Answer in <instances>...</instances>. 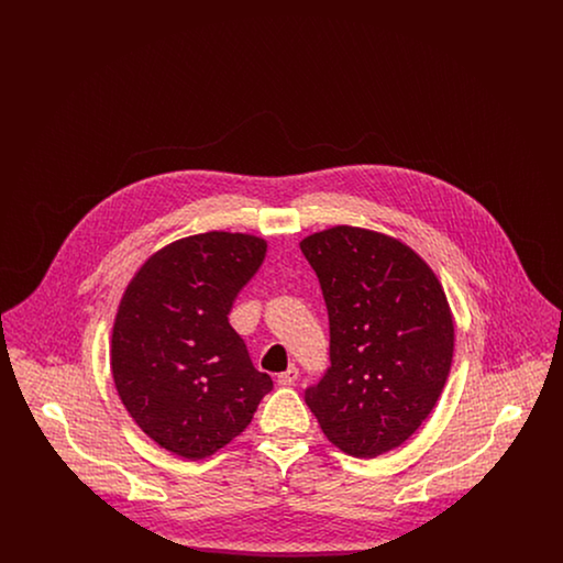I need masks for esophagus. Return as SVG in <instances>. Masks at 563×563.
I'll return each mask as SVG.
<instances>
[{
  "instance_id": "34e87169",
  "label": "esophagus",
  "mask_w": 563,
  "mask_h": 563,
  "mask_svg": "<svg viewBox=\"0 0 563 563\" xmlns=\"http://www.w3.org/2000/svg\"><path fill=\"white\" fill-rule=\"evenodd\" d=\"M297 377H299V369H297V367H289L287 372L278 374V384H280V386H294L295 382H297Z\"/></svg>"
}]
</instances>
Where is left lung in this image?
Returning <instances> with one entry per match:
<instances>
[{
    "label": "left lung",
    "instance_id": "1",
    "mask_svg": "<svg viewBox=\"0 0 563 563\" xmlns=\"http://www.w3.org/2000/svg\"><path fill=\"white\" fill-rule=\"evenodd\" d=\"M329 312L331 367L306 390L324 437L375 457L429 418L454 356V314L429 264L388 234L335 225L299 242Z\"/></svg>",
    "mask_w": 563,
    "mask_h": 563
}]
</instances>
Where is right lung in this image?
I'll use <instances>...</instances> for the list:
<instances>
[{
  "mask_svg": "<svg viewBox=\"0 0 563 563\" xmlns=\"http://www.w3.org/2000/svg\"><path fill=\"white\" fill-rule=\"evenodd\" d=\"M266 251L264 239L241 232L186 236L136 269L120 299L109 350L115 390L139 429L173 454L219 452L272 390L228 321Z\"/></svg>",
  "mask_w": 563,
  "mask_h": 563,
  "instance_id": "obj_1",
  "label": "right lung"
}]
</instances>
